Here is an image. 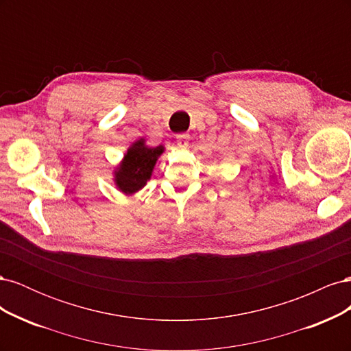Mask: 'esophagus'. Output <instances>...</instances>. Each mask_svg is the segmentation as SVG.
I'll return each instance as SVG.
<instances>
[{
	"label": "esophagus",
	"mask_w": 351,
	"mask_h": 351,
	"mask_svg": "<svg viewBox=\"0 0 351 351\" xmlns=\"http://www.w3.org/2000/svg\"><path fill=\"white\" fill-rule=\"evenodd\" d=\"M177 145L178 147H187L189 146V134L187 133H180L177 134Z\"/></svg>",
	"instance_id": "34e87169"
}]
</instances>
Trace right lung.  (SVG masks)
Wrapping results in <instances>:
<instances>
[{
	"label": "right lung",
	"instance_id": "add662e5",
	"mask_svg": "<svg viewBox=\"0 0 351 351\" xmlns=\"http://www.w3.org/2000/svg\"><path fill=\"white\" fill-rule=\"evenodd\" d=\"M162 151V146L147 147L143 141L136 142L127 151L123 164L120 165L119 171L115 173V182L117 186L121 189V192L134 193L141 190L151 178L152 168Z\"/></svg>",
	"mask_w": 351,
	"mask_h": 351
}]
</instances>
